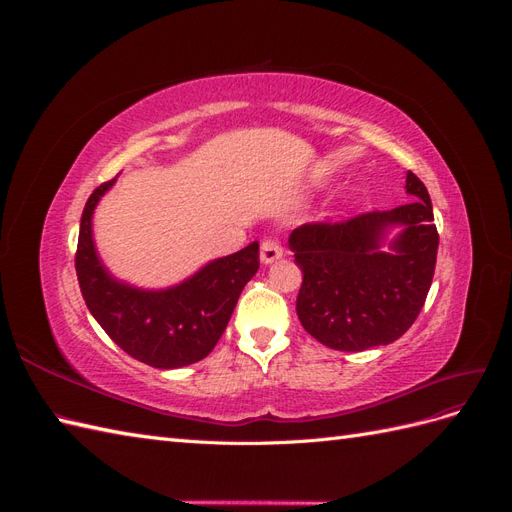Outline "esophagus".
Returning <instances> with one entry per match:
<instances>
[{
  "instance_id": "34e87169",
  "label": "esophagus",
  "mask_w": 512,
  "mask_h": 512,
  "mask_svg": "<svg viewBox=\"0 0 512 512\" xmlns=\"http://www.w3.org/2000/svg\"><path fill=\"white\" fill-rule=\"evenodd\" d=\"M284 256V247L277 239H265L260 243V262L262 265H271V262L280 260Z\"/></svg>"
}]
</instances>
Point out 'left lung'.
I'll list each match as a JSON object with an SVG mask.
<instances>
[{
	"label": "left lung",
	"instance_id": "8db88e82",
	"mask_svg": "<svg viewBox=\"0 0 512 512\" xmlns=\"http://www.w3.org/2000/svg\"><path fill=\"white\" fill-rule=\"evenodd\" d=\"M406 192L416 200L391 211L292 230L288 245L303 271L297 314L327 348L391 344L423 309L440 239L427 188L410 170Z\"/></svg>",
	"mask_w": 512,
	"mask_h": 512
}]
</instances>
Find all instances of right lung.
<instances>
[{"instance_id":"add662e5","label":"right lung","mask_w":512,"mask_h":512,"mask_svg":"<svg viewBox=\"0 0 512 512\" xmlns=\"http://www.w3.org/2000/svg\"><path fill=\"white\" fill-rule=\"evenodd\" d=\"M117 181L102 183L83 209L76 275L91 316L136 361L158 369L192 365L215 348L243 286L258 271V241L215 258L188 280L149 290L121 282L104 267L94 243V211Z\"/></svg>"}]
</instances>
